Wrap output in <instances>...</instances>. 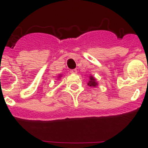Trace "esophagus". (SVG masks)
Segmentation results:
<instances>
[{"label":"esophagus","instance_id":"esophagus-1","mask_svg":"<svg viewBox=\"0 0 148 148\" xmlns=\"http://www.w3.org/2000/svg\"><path fill=\"white\" fill-rule=\"evenodd\" d=\"M71 74H77V71L76 69L71 70Z\"/></svg>","mask_w":148,"mask_h":148}]
</instances>
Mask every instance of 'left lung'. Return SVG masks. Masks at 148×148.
<instances>
[{
	"instance_id": "left-lung-1",
	"label": "left lung",
	"mask_w": 148,
	"mask_h": 148,
	"mask_svg": "<svg viewBox=\"0 0 148 148\" xmlns=\"http://www.w3.org/2000/svg\"><path fill=\"white\" fill-rule=\"evenodd\" d=\"M88 85H89L90 87H96V86H97V81H96V79H95L93 76H90V81L88 82Z\"/></svg>"
}]
</instances>
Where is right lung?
<instances>
[{"label": "right lung", "mask_w": 148, "mask_h": 148, "mask_svg": "<svg viewBox=\"0 0 148 148\" xmlns=\"http://www.w3.org/2000/svg\"><path fill=\"white\" fill-rule=\"evenodd\" d=\"M61 77V75H60V76H59V77Z\"/></svg>", "instance_id": "right-lung-1"}]
</instances>
